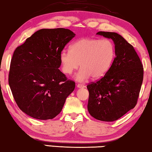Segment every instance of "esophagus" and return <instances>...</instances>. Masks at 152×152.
<instances>
[{"label":"esophagus","mask_w":152,"mask_h":152,"mask_svg":"<svg viewBox=\"0 0 152 152\" xmlns=\"http://www.w3.org/2000/svg\"><path fill=\"white\" fill-rule=\"evenodd\" d=\"M77 87L79 88H84L85 86L84 84H77Z\"/></svg>","instance_id":"obj_1"}]
</instances>
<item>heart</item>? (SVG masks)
Masks as SVG:
<instances>
[{"label": "heart", "mask_w": 152, "mask_h": 152, "mask_svg": "<svg viewBox=\"0 0 152 152\" xmlns=\"http://www.w3.org/2000/svg\"><path fill=\"white\" fill-rule=\"evenodd\" d=\"M115 45L107 39L83 38L75 41L70 51L64 50L59 55L61 69L66 75H71L82 68L75 76L77 82H84L91 77L100 79L111 68L115 58Z\"/></svg>", "instance_id": "1"}]
</instances>
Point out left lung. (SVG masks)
<instances>
[{
  "mask_svg": "<svg viewBox=\"0 0 152 152\" xmlns=\"http://www.w3.org/2000/svg\"><path fill=\"white\" fill-rule=\"evenodd\" d=\"M97 34L113 40L115 57L107 73L87 86V108L95 119L113 122L136 105L143 80V67L134 47L121 35L109 32H98Z\"/></svg>",
  "mask_w": 152,
  "mask_h": 152,
  "instance_id": "obj_1",
  "label": "left lung"
}]
</instances>
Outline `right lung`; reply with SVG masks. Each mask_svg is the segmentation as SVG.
I'll return each instance as SVG.
<instances>
[{"instance_id": "add662e5", "label": "right lung", "mask_w": 152, "mask_h": 152, "mask_svg": "<svg viewBox=\"0 0 152 152\" xmlns=\"http://www.w3.org/2000/svg\"><path fill=\"white\" fill-rule=\"evenodd\" d=\"M75 36L68 29H41L14 50L9 85L18 107L28 115L53 119L74 91L75 82L59 68L60 53Z\"/></svg>"}]
</instances>
